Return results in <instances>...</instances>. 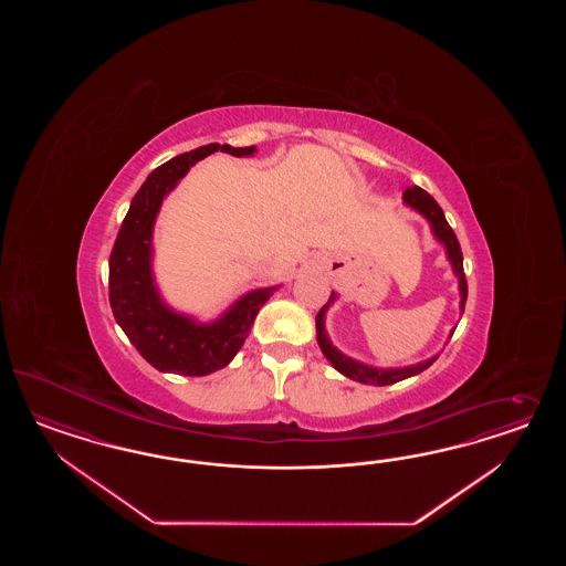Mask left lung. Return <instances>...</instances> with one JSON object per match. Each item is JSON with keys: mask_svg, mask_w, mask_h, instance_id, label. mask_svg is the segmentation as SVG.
Returning a JSON list of instances; mask_svg holds the SVG:
<instances>
[{"mask_svg": "<svg viewBox=\"0 0 566 566\" xmlns=\"http://www.w3.org/2000/svg\"><path fill=\"white\" fill-rule=\"evenodd\" d=\"M402 201H405L407 206L412 207L415 211H419V213L428 220L436 240H440V242L444 244L448 261L452 263V272L459 277L461 311H464V301H467V277H464L463 270V253H461V244H459V240H457L454 230L446 222L442 207L436 203V199H433L429 192L419 189V187L405 190V192H402ZM334 301H336V294L332 292L329 298H327L326 305L319 308V313H317V317H315V327H317V344H319L322 353L326 355V359L329 360L343 376L350 377V379L360 381V384L390 386V384H396V381H400V379H407V377L421 374L423 369H428L433 360L438 359V357H431V359L423 360V363H417V365H411V367H400V369H377V367L365 365V363H360V360L346 357L336 346H332L326 334V311ZM452 334H454V332H450V338H452Z\"/></svg>", "mask_w": 566, "mask_h": 566, "instance_id": "obj_1", "label": "left lung"}]
</instances>
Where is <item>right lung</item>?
I'll return each mask as SVG.
<instances>
[{"mask_svg": "<svg viewBox=\"0 0 566 566\" xmlns=\"http://www.w3.org/2000/svg\"><path fill=\"white\" fill-rule=\"evenodd\" d=\"M216 151L247 157L258 149L255 145L209 143L155 168L135 195L109 255V305L114 317L140 357L168 374L201 377L226 367L247 340L259 308L275 291L270 286L247 292L211 324H197L189 315L171 311L157 292L151 239L161 201L190 166Z\"/></svg>", "mask_w": 566, "mask_h": 566, "instance_id": "add662e5", "label": "right lung"}]
</instances>
